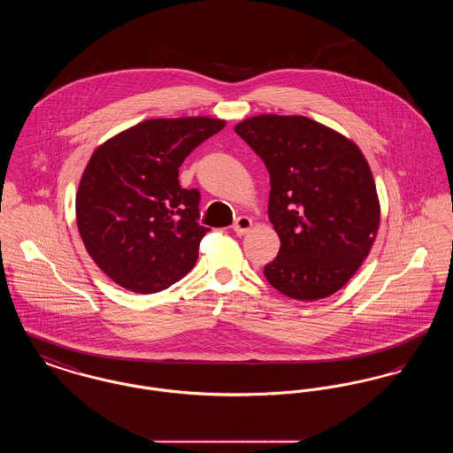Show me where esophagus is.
Wrapping results in <instances>:
<instances>
[{"label": "esophagus", "mask_w": 453, "mask_h": 453, "mask_svg": "<svg viewBox=\"0 0 453 453\" xmlns=\"http://www.w3.org/2000/svg\"><path fill=\"white\" fill-rule=\"evenodd\" d=\"M251 226H253V220L250 217H237L234 224H233V231L236 233L237 236H242V234H246L251 229Z\"/></svg>", "instance_id": "34e87169"}]
</instances>
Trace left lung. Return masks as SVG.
I'll list each match as a JSON object with an SVG mask.
<instances>
[{"label":"left lung","instance_id":"1","mask_svg":"<svg viewBox=\"0 0 453 453\" xmlns=\"http://www.w3.org/2000/svg\"><path fill=\"white\" fill-rule=\"evenodd\" d=\"M237 135L270 173L268 217L280 237L265 277L296 301L333 296L368 257L380 222L373 176L342 134L302 115H259Z\"/></svg>","mask_w":453,"mask_h":453}]
</instances>
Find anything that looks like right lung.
I'll list each match as a JSON object with an SVG mask.
<instances>
[{
    "label": "right lung",
    "mask_w": 453,
    "mask_h": 453,
    "mask_svg": "<svg viewBox=\"0 0 453 453\" xmlns=\"http://www.w3.org/2000/svg\"><path fill=\"white\" fill-rule=\"evenodd\" d=\"M226 122L209 117L151 119L93 152L76 194V222L88 255L135 294L181 280L209 227L198 224L200 192L185 190L178 168Z\"/></svg>",
    "instance_id": "1"
}]
</instances>
